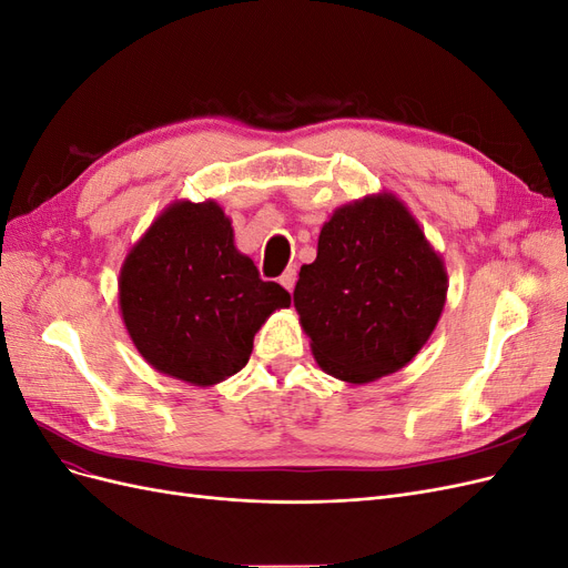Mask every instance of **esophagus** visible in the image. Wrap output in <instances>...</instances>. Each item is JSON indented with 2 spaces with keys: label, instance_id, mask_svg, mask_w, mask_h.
Returning a JSON list of instances; mask_svg holds the SVG:
<instances>
[{
  "label": "esophagus",
  "instance_id": "esophagus-1",
  "mask_svg": "<svg viewBox=\"0 0 568 568\" xmlns=\"http://www.w3.org/2000/svg\"><path fill=\"white\" fill-rule=\"evenodd\" d=\"M280 284L291 294V291H294V284H296V267H286L284 274L280 277Z\"/></svg>",
  "mask_w": 568,
  "mask_h": 568
}]
</instances>
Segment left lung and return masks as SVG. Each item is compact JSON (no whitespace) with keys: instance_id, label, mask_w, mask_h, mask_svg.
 Masks as SVG:
<instances>
[{"instance_id":"8db88e82","label":"left lung","mask_w":568,"mask_h":568,"mask_svg":"<svg viewBox=\"0 0 568 568\" xmlns=\"http://www.w3.org/2000/svg\"><path fill=\"white\" fill-rule=\"evenodd\" d=\"M448 272L388 192L341 205L303 265L294 305L317 365L348 384L403 369L436 329Z\"/></svg>"}]
</instances>
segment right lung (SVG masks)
<instances>
[{"mask_svg": "<svg viewBox=\"0 0 568 568\" xmlns=\"http://www.w3.org/2000/svg\"><path fill=\"white\" fill-rule=\"evenodd\" d=\"M125 329L146 363L194 386L246 367L253 336L291 305L234 246L232 222L215 201H178L151 222L118 280Z\"/></svg>", "mask_w": 568, "mask_h": 568, "instance_id": "obj_1", "label": "right lung"}]
</instances>
